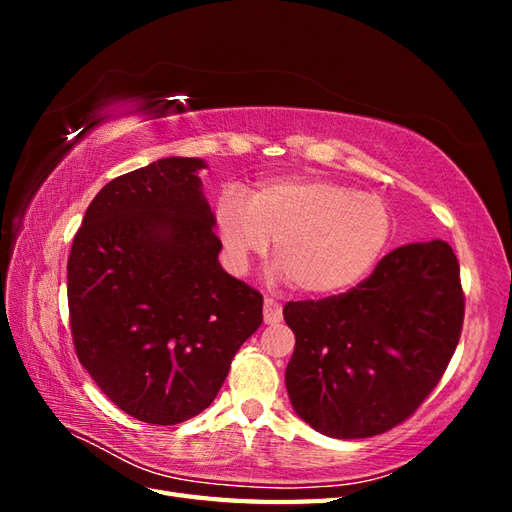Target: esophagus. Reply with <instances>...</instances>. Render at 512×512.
I'll use <instances>...</instances> for the list:
<instances>
[{"mask_svg": "<svg viewBox=\"0 0 512 512\" xmlns=\"http://www.w3.org/2000/svg\"><path fill=\"white\" fill-rule=\"evenodd\" d=\"M265 322L267 324L282 322V305L273 299H265Z\"/></svg>", "mask_w": 512, "mask_h": 512, "instance_id": "esophagus-1", "label": "esophagus"}]
</instances>
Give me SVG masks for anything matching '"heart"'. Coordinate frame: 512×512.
<instances>
[{
	"mask_svg": "<svg viewBox=\"0 0 512 512\" xmlns=\"http://www.w3.org/2000/svg\"><path fill=\"white\" fill-rule=\"evenodd\" d=\"M391 230L393 215L380 196L312 175L262 181L250 200L226 190L215 205V232L230 271L245 273L275 239V258L292 286L314 297L359 284Z\"/></svg>",
	"mask_w": 512,
	"mask_h": 512,
	"instance_id": "obj_1",
	"label": "heart"
}]
</instances>
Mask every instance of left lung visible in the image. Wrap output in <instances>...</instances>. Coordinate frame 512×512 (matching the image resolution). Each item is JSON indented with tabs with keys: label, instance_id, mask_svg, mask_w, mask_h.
<instances>
[{
	"label": "left lung",
	"instance_id": "1",
	"mask_svg": "<svg viewBox=\"0 0 512 512\" xmlns=\"http://www.w3.org/2000/svg\"><path fill=\"white\" fill-rule=\"evenodd\" d=\"M286 389L299 418L339 440L378 436L423 404L457 348L459 262L440 239L386 254L339 297L284 307Z\"/></svg>",
	"mask_w": 512,
	"mask_h": 512
}]
</instances>
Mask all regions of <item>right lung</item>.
Instances as JSON below:
<instances>
[{
	"instance_id": "1",
	"label": "right lung",
	"mask_w": 512,
	"mask_h": 512,
	"mask_svg": "<svg viewBox=\"0 0 512 512\" xmlns=\"http://www.w3.org/2000/svg\"><path fill=\"white\" fill-rule=\"evenodd\" d=\"M200 158H162L106 183L68 258L76 354L136 421L177 425L222 389L262 322L260 292L220 265Z\"/></svg>"
}]
</instances>
